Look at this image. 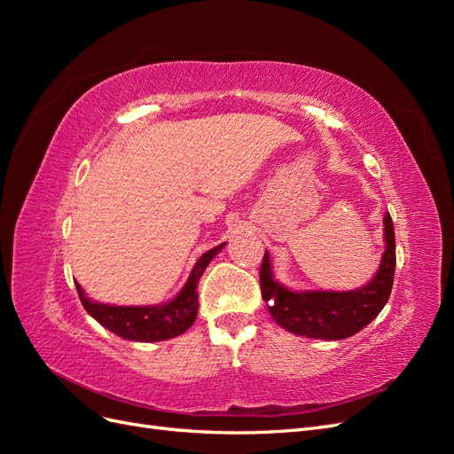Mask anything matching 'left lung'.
I'll use <instances>...</instances> for the list:
<instances>
[{
	"instance_id": "1",
	"label": "left lung",
	"mask_w": 454,
	"mask_h": 454,
	"mask_svg": "<svg viewBox=\"0 0 454 454\" xmlns=\"http://www.w3.org/2000/svg\"><path fill=\"white\" fill-rule=\"evenodd\" d=\"M384 254L380 267L360 290L352 292H294L274 280L265 250L259 269L261 295L269 303L272 320L295 335L339 340L358 333L377 318L392 292L395 270V237L390 214H384Z\"/></svg>"
}]
</instances>
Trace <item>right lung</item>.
<instances>
[{
	"mask_svg": "<svg viewBox=\"0 0 454 454\" xmlns=\"http://www.w3.org/2000/svg\"><path fill=\"white\" fill-rule=\"evenodd\" d=\"M225 246L219 244L215 248L204 252L195 263L191 277L187 278L182 292L177 294L168 303L149 305V307H114L104 305L98 301H92L85 295L83 287L75 282L77 294L85 310L92 316L96 322H100L109 332L138 342H157L167 340L172 337L182 335L193 325L199 310V294L197 286L202 277L204 269L208 267L210 261L222 252Z\"/></svg>",
	"mask_w": 454,
	"mask_h": 454,
	"instance_id": "add662e5",
	"label": "right lung"
}]
</instances>
